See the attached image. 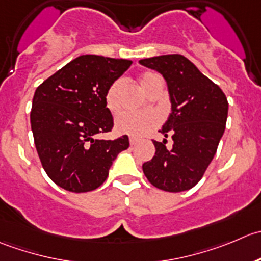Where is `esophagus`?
Returning a JSON list of instances; mask_svg holds the SVG:
<instances>
[{
	"instance_id": "34e87169",
	"label": "esophagus",
	"mask_w": 261,
	"mask_h": 261,
	"mask_svg": "<svg viewBox=\"0 0 261 261\" xmlns=\"http://www.w3.org/2000/svg\"><path fill=\"white\" fill-rule=\"evenodd\" d=\"M137 142H138V139H137L136 137H129V143H130V146H134V144H136Z\"/></svg>"
}]
</instances>
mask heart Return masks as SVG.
I'll list each match as a JSON object with an SVG mask.
<instances>
[{
	"label": "heart",
	"mask_w": 261,
	"mask_h": 261,
	"mask_svg": "<svg viewBox=\"0 0 261 261\" xmlns=\"http://www.w3.org/2000/svg\"><path fill=\"white\" fill-rule=\"evenodd\" d=\"M160 77L157 74L152 73V72H144L141 77H139V85H141L142 90L144 92H148L152 85L154 84L156 80ZM123 90V81L122 80H117L113 82L112 86L108 89L107 95H105V102H107V108L112 113H117L120 109V95H122ZM159 123V117L154 113L144 112V113H122L119 117L117 118V129L120 133H127L130 136H143L149 129L154 127Z\"/></svg>",
	"instance_id": "1"
}]
</instances>
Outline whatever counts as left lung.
I'll list each match as a JSON object with an SVG mask.
<instances>
[{
  "label": "left lung",
  "mask_w": 261,
  "mask_h": 261,
  "mask_svg": "<svg viewBox=\"0 0 261 261\" xmlns=\"http://www.w3.org/2000/svg\"><path fill=\"white\" fill-rule=\"evenodd\" d=\"M139 63L162 74L171 102V113L160 129L165 138L153 141L156 153L142 166L144 175L165 192L192 189L212 162L224 133L226 95L181 54L152 57ZM167 135L174 141L170 149L166 147Z\"/></svg>",
  "instance_id": "8db88e82"
}]
</instances>
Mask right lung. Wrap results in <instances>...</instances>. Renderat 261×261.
I'll use <instances>...</instances> for the list:
<instances>
[{
    "instance_id": "right-lung-1",
    "label": "right lung",
    "mask_w": 261,
    "mask_h": 261,
    "mask_svg": "<svg viewBox=\"0 0 261 261\" xmlns=\"http://www.w3.org/2000/svg\"><path fill=\"white\" fill-rule=\"evenodd\" d=\"M132 61L85 54L51 74L35 90L30 123L46 175L58 187L86 193L107 180L128 136L96 139L112 130L105 95Z\"/></svg>"
}]
</instances>
